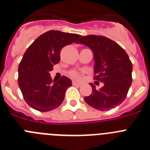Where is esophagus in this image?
<instances>
[{
    "instance_id": "34e87169",
    "label": "esophagus",
    "mask_w": 150,
    "mask_h": 150,
    "mask_svg": "<svg viewBox=\"0 0 150 150\" xmlns=\"http://www.w3.org/2000/svg\"><path fill=\"white\" fill-rule=\"evenodd\" d=\"M72 84L74 85V86H81V83H77V82L76 81H73Z\"/></svg>"
}]
</instances>
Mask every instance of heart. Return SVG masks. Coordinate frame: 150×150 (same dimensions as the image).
Listing matches in <instances>:
<instances>
[{
	"mask_svg": "<svg viewBox=\"0 0 150 150\" xmlns=\"http://www.w3.org/2000/svg\"><path fill=\"white\" fill-rule=\"evenodd\" d=\"M70 76L71 77L74 78V79H79V74L76 71H73L70 72Z\"/></svg>",
	"mask_w": 150,
	"mask_h": 150,
	"instance_id": "b5f03b06",
	"label": "heart"
}]
</instances>
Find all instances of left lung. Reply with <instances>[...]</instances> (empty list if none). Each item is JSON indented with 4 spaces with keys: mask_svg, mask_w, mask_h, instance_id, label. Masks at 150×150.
<instances>
[{
    "mask_svg": "<svg viewBox=\"0 0 150 150\" xmlns=\"http://www.w3.org/2000/svg\"><path fill=\"white\" fill-rule=\"evenodd\" d=\"M76 43L88 46L93 52L95 79L104 83L97 90L92 83V93L84 100L91 107L100 111L109 110L125 99L132 82V63L120 45L105 37H80Z\"/></svg>",
    "mask_w": 150,
    "mask_h": 150,
    "instance_id": "obj_1",
    "label": "left lung"
}]
</instances>
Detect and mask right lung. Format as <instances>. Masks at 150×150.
Wrapping results in <instances>:
<instances>
[{
	"instance_id": "1",
	"label": "right lung",
	"mask_w": 150,
	"mask_h": 150,
	"mask_svg": "<svg viewBox=\"0 0 150 150\" xmlns=\"http://www.w3.org/2000/svg\"><path fill=\"white\" fill-rule=\"evenodd\" d=\"M80 37L60 30H49L27 49L18 65V83L24 99L33 109L47 112L62 104L72 82L64 76L58 81L52 80L50 72L54 64L60 62L61 50Z\"/></svg>"
}]
</instances>
